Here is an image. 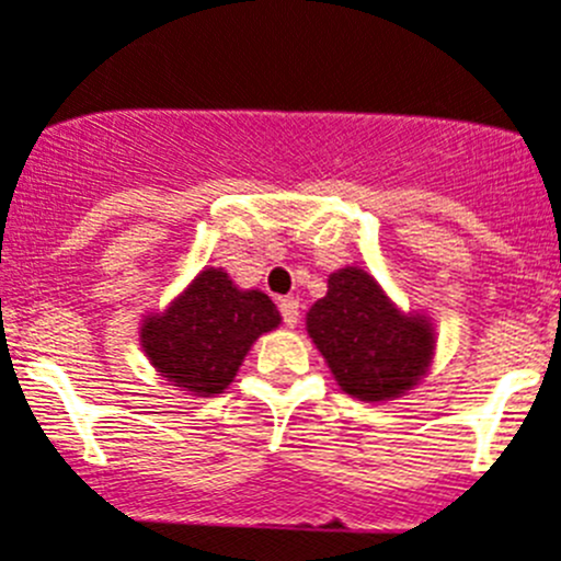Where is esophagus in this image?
I'll use <instances>...</instances> for the list:
<instances>
[{"label": "esophagus", "mask_w": 561, "mask_h": 561, "mask_svg": "<svg viewBox=\"0 0 561 561\" xmlns=\"http://www.w3.org/2000/svg\"><path fill=\"white\" fill-rule=\"evenodd\" d=\"M280 316H283V324L294 327L299 321V302L294 297H283L278 302Z\"/></svg>", "instance_id": "esophagus-1"}]
</instances>
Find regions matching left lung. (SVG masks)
Masks as SVG:
<instances>
[{
	"label": "left lung",
	"mask_w": 561,
	"mask_h": 561,
	"mask_svg": "<svg viewBox=\"0 0 561 561\" xmlns=\"http://www.w3.org/2000/svg\"><path fill=\"white\" fill-rule=\"evenodd\" d=\"M308 335L341 390L359 401H387L407 392L434 354L428 321L403 316L379 283L357 267L330 275L327 297L308 310Z\"/></svg>",
	"instance_id": "obj_1"
}]
</instances>
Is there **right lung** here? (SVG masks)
Listing matches in <instances>:
<instances>
[{"label": "right lung", "instance_id": "1", "mask_svg": "<svg viewBox=\"0 0 561 561\" xmlns=\"http://www.w3.org/2000/svg\"><path fill=\"white\" fill-rule=\"evenodd\" d=\"M278 324L267 294L242 291L224 270L209 267L165 313L144 321L141 346L165 381L209 398L234 381L253 341Z\"/></svg>", "mask_w": 561, "mask_h": 561}]
</instances>
